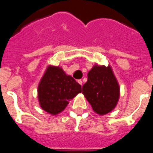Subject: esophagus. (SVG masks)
Returning <instances> with one entry per match:
<instances>
[{"label": "esophagus", "mask_w": 153, "mask_h": 153, "mask_svg": "<svg viewBox=\"0 0 153 153\" xmlns=\"http://www.w3.org/2000/svg\"><path fill=\"white\" fill-rule=\"evenodd\" d=\"M78 82L81 85H82V81L81 80V79H80V80H78Z\"/></svg>", "instance_id": "34e87169"}]
</instances>
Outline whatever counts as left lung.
<instances>
[{"label": "left lung", "instance_id": "left-lung-1", "mask_svg": "<svg viewBox=\"0 0 153 153\" xmlns=\"http://www.w3.org/2000/svg\"><path fill=\"white\" fill-rule=\"evenodd\" d=\"M82 93L97 114L105 115L113 110L119 99V85L111 67L94 66L88 73Z\"/></svg>", "mask_w": 153, "mask_h": 153}]
</instances>
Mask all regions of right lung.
<instances>
[{
  "instance_id": "1",
  "label": "right lung",
  "mask_w": 153,
  "mask_h": 153,
  "mask_svg": "<svg viewBox=\"0 0 153 153\" xmlns=\"http://www.w3.org/2000/svg\"><path fill=\"white\" fill-rule=\"evenodd\" d=\"M82 92V86L62 68L48 66L38 85V100L43 110L51 115L60 113L69 101Z\"/></svg>"
}]
</instances>
